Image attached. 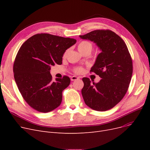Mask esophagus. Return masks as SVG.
I'll list each match as a JSON object with an SVG mask.
<instances>
[{"mask_svg":"<svg viewBox=\"0 0 150 150\" xmlns=\"http://www.w3.org/2000/svg\"><path fill=\"white\" fill-rule=\"evenodd\" d=\"M78 79H79V77H78L76 76H73L70 78L71 81H74V80H76Z\"/></svg>","mask_w":150,"mask_h":150,"instance_id":"34e87169","label":"esophagus"}]
</instances>
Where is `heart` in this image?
Listing matches in <instances>:
<instances>
[{"label":"heart","instance_id":"obj_1","mask_svg":"<svg viewBox=\"0 0 150 150\" xmlns=\"http://www.w3.org/2000/svg\"><path fill=\"white\" fill-rule=\"evenodd\" d=\"M93 49V45L89 41H83L80 42L78 45V49L80 53L84 54L85 53H91ZM68 53V50H66L64 53H63L62 58H65L67 57V54ZM74 72L78 74H81L84 72V69L81 67H76L74 70Z\"/></svg>","mask_w":150,"mask_h":150}]
</instances>
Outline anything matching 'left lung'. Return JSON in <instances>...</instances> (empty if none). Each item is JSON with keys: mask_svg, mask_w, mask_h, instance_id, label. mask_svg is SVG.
<instances>
[{"mask_svg": "<svg viewBox=\"0 0 150 150\" xmlns=\"http://www.w3.org/2000/svg\"><path fill=\"white\" fill-rule=\"evenodd\" d=\"M80 37L96 43L101 50L90 71L101 79L91 83L83 78V98L91 109L107 111L119 103L128 89L132 74L131 54L124 41L111 30H97Z\"/></svg>", "mask_w": 150, "mask_h": 150, "instance_id": "8db88e82", "label": "left lung"}]
</instances>
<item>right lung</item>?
Segmentation results:
<instances>
[{
    "label": "right lung",
    "mask_w": 150,
    "mask_h": 150,
    "mask_svg": "<svg viewBox=\"0 0 150 150\" xmlns=\"http://www.w3.org/2000/svg\"><path fill=\"white\" fill-rule=\"evenodd\" d=\"M76 42L73 38L41 33L20 47L13 65L14 80L23 99L37 111L50 112L61 105L62 92L70 79L64 75L53 81L50 67L61 64L63 53Z\"/></svg>",
    "instance_id": "obj_1"
}]
</instances>
